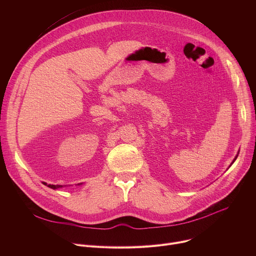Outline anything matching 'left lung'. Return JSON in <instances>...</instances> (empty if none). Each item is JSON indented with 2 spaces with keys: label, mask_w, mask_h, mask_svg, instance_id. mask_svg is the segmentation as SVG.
I'll return each instance as SVG.
<instances>
[{
  "label": "left lung",
  "mask_w": 256,
  "mask_h": 256,
  "mask_svg": "<svg viewBox=\"0 0 256 256\" xmlns=\"http://www.w3.org/2000/svg\"><path fill=\"white\" fill-rule=\"evenodd\" d=\"M236 158H238V156H236V158H234V160H232V163H234V160H236Z\"/></svg>",
  "instance_id": "1"
}]
</instances>
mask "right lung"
<instances>
[{"label":"right lung","instance_id":"add662e5","mask_svg":"<svg viewBox=\"0 0 256 256\" xmlns=\"http://www.w3.org/2000/svg\"><path fill=\"white\" fill-rule=\"evenodd\" d=\"M44 184H46V182H44ZM48 186L50 188V189H58V188H61L62 186H60V184H48Z\"/></svg>","mask_w":256,"mask_h":256}]
</instances>
